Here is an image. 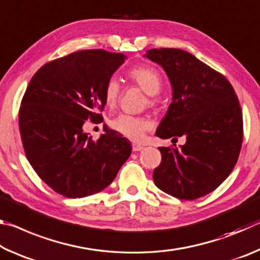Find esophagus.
I'll list each match as a JSON object with an SVG mask.
<instances>
[{"mask_svg": "<svg viewBox=\"0 0 260 260\" xmlns=\"http://www.w3.org/2000/svg\"><path fill=\"white\" fill-rule=\"evenodd\" d=\"M132 149H133V151H140V150H142L143 147L141 146V144H136V143H134L133 146H132Z\"/></svg>", "mask_w": 260, "mask_h": 260, "instance_id": "obj_1", "label": "esophagus"}]
</instances>
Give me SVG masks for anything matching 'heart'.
Listing matches in <instances>:
<instances>
[{
	"label": "heart",
	"instance_id": "1",
	"mask_svg": "<svg viewBox=\"0 0 260 260\" xmlns=\"http://www.w3.org/2000/svg\"><path fill=\"white\" fill-rule=\"evenodd\" d=\"M128 78L136 83L144 93L149 95L148 104H155L153 96L159 93L161 88V78L156 69L148 65H140L132 69L128 73ZM120 98V85L117 79L111 78L105 83L104 87V103L107 107L112 108L117 104ZM112 129L124 135L125 138L140 141L143 138L148 129L151 128V122L147 118L132 116V114L121 113L114 117L110 121Z\"/></svg>",
	"mask_w": 260,
	"mask_h": 260
}]
</instances>
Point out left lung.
<instances>
[{
	"mask_svg": "<svg viewBox=\"0 0 260 260\" xmlns=\"http://www.w3.org/2000/svg\"><path fill=\"white\" fill-rule=\"evenodd\" d=\"M164 69L172 103L157 127L160 139L186 138L181 148L159 147L156 186L180 200H196L217 189L239 158L243 118L231 82L189 52L160 48L144 54Z\"/></svg>",
	"mask_w": 260,
	"mask_h": 260,
	"instance_id": "obj_1",
	"label": "left lung"
}]
</instances>
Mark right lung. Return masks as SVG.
<instances>
[{
    "instance_id": "right-lung-1",
    "label": "right lung",
    "mask_w": 260,
    "mask_h": 260,
    "mask_svg": "<svg viewBox=\"0 0 260 260\" xmlns=\"http://www.w3.org/2000/svg\"><path fill=\"white\" fill-rule=\"evenodd\" d=\"M126 56L80 50L43 65L30 79L19 109V129L30 166L69 199L102 191L132 153L131 142L111 129L94 141L86 120H102L104 87Z\"/></svg>"
}]
</instances>
